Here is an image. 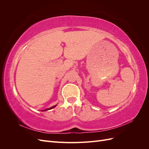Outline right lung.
I'll use <instances>...</instances> for the list:
<instances>
[{"label":"right lung","mask_w":149,"mask_h":149,"mask_svg":"<svg viewBox=\"0 0 149 149\" xmlns=\"http://www.w3.org/2000/svg\"><path fill=\"white\" fill-rule=\"evenodd\" d=\"M56 106H52V107H49V108H48V109H45V110H43V111H48V110H50V109H52L53 108L55 107H56Z\"/></svg>","instance_id":"add662e5"}]
</instances>
